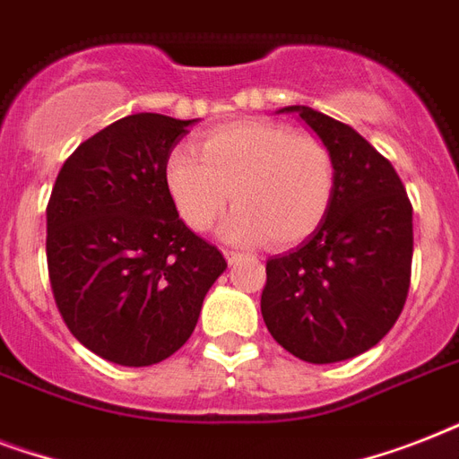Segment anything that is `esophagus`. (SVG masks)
<instances>
[{
	"instance_id": "obj_1",
	"label": "esophagus",
	"mask_w": 459,
	"mask_h": 459,
	"mask_svg": "<svg viewBox=\"0 0 459 459\" xmlns=\"http://www.w3.org/2000/svg\"><path fill=\"white\" fill-rule=\"evenodd\" d=\"M223 255H226V259H229L230 266H236L238 262H243L245 255L243 252H233V250H223Z\"/></svg>"
}]
</instances>
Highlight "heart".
I'll list each match as a JSON object with an SVG mask.
<instances>
[{
	"mask_svg": "<svg viewBox=\"0 0 459 459\" xmlns=\"http://www.w3.org/2000/svg\"><path fill=\"white\" fill-rule=\"evenodd\" d=\"M164 186L178 216L207 230L229 200L236 212L221 233L230 243L264 240L293 247L326 219L335 195V161L324 140L272 121H233L197 145L176 147Z\"/></svg>",
	"mask_w": 459,
	"mask_h": 459,
	"instance_id": "b5f03b06",
	"label": "heart"
}]
</instances>
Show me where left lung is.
Returning a JSON list of instances; mask_svg holds the SVG:
<instances>
[{
    "mask_svg": "<svg viewBox=\"0 0 459 459\" xmlns=\"http://www.w3.org/2000/svg\"><path fill=\"white\" fill-rule=\"evenodd\" d=\"M333 154L335 195L305 243L266 262L262 316L290 355L342 362L374 348L398 321L412 276V204L384 154L350 126L286 107Z\"/></svg>",
    "mask_w": 459,
    "mask_h": 459,
    "instance_id": "1",
    "label": "left lung"
}]
</instances>
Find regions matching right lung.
<instances>
[{
    "label": "right lung",
    "mask_w": 459,
    "mask_h": 459,
    "mask_svg": "<svg viewBox=\"0 0 459 459\" xmlns=\"http://www.w3.org/2000/svg\"><path fill=\"white\" fill-rule=\"evenodd\" d=\"M193 124L118 118L64 161L47 204V269L61 319L121 367H150L183 348L229 266L166 193V157Z\"/></svg>",
    "instance_id": "obj_1"
}]
</instances>
